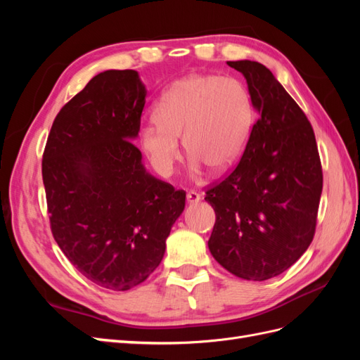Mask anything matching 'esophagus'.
<instances>
[{
  "label": "esophagus",
  "mask_w": 360,
  "mask_h": 360,
  "mask_svg": "<svg viewBox=\"0 0 360 360\" xmlns=\"http://www.w3.org/2000/svg\"><path fill=\"white\" fill-rule=\"evenodd\" d=\"M186 200H188L189 204H195V202H198L201 200V195L198 192H195V191H189L188 195H186Z\"/></svg>",
  "instance_id": "esophagus-1"
}]
</instances>
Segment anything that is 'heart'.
<instances>
[{
	"label": "heart",
	"mask_w": 360,
	"mask_h": 360,
	"mask_svg": "<svg viewBox=\"0 0 360 360\" xmlns=\"http://www.w3.org/2000/svg\"><path fill=\"white\" fill-rule=\"evenodd\" d=\"M252 106L245 85L233 76L191 75L162 94L156 120L141 126L139 141L151 167L168 177L181 156L179 138L191 155V168L225 171L240 158L249 135Z\"/></svg>",
	"instance_id": "heart-1"
}]
</instances>
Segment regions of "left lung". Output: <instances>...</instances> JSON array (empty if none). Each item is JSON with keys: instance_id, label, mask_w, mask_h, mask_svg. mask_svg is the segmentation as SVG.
Here are the masks:
<instances>
[{"instance_id": "8db88e82", "label": "left lung", "mask_w": 360, "mask_h": 360, "mask_svg": "<svg viewBox=\"0 0 360 360\" xmlns=\"http://www.w3.org/2000/svg\"><path fill=\"white\" fill-rule=\"evenodd\" d=\"M240 72L257 123L236 168L205 192L216 213L213 258L248 281L281 275L311 245L323 171L311 123L266 66L226 61Z\"/></svg>"}]
</instances>
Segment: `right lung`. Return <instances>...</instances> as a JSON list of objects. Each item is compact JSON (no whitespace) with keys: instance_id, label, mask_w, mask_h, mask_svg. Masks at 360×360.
<instances>
[{"instance_id":"right-lung-1","label":"right lung","mask_w":360,"mask_h":360,"mask_svg":"<svg viewBox=\"0 0 360 360\" xmlns=\"http://www.w3.org/2000/svg\"><path fill=\"white\" fill-rule=\"evenodd\" d=\"M147 90L135 70H106L53 120L41 160L51 230L93 284L126 291L160 264L186 193L148 174L132 141Z\"/></svg>"}]
</instances>
